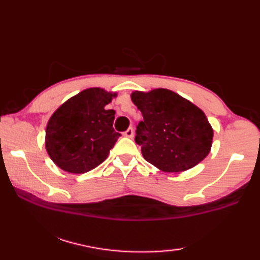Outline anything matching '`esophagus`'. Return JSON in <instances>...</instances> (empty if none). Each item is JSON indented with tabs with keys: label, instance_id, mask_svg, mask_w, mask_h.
<instances>
[{
	"label": "esophagus",
	"instance_id": "obj_1",
	"mask_svg": "<svg viewBox=\"0 0 260 260\" xmlns=\"http://www.w3.org/2000/svg\"><path fill=\"white\" fill-rule=\"evenodd\" d=\"M123 135H124L125 137H129V139H132V137L134 136V129H133V127H129L128 129L125 131Z\"/></svg>",
	"mask_w": 260,
	"mask_h": 260
}]
</instances>
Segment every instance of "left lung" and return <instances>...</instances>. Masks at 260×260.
Wrapping results in <instances>:
<instances>
[{"label": "left lung", "mask_w": 260, "mask_h": 260, "mask_svg": "<svg viewBox=\"0 0 260 260\" xmlns=\"http://www.w3.org/2000/svg\"><path fill=\"white\" fill-rule=\"evenodd\" d=\"M131 97L143 115L135 142L148 163L163 172H182L207 157L213 129L200 108L164 88Z\"/></svg>", "instance_id": "1"}]
</instances>
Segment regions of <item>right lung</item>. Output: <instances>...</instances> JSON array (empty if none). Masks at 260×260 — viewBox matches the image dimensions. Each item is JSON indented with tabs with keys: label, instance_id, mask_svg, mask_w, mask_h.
<instances>
[{
	"label": "right lung",
	"instance_id": "right-lung-1",
	"mask_svg": "<svg viewBox=\"0 0 260 260\" xmlns=\"http://www.w3.org/2000/svg\"><path fill=\"white\" fill-rule=\"evenodd\" d=\"M113 97L116 93L89 88L52 114L46 129V148L60 169L81 174L107 158L120 136L113 127L115 110L106 109Z\"/></svg>",
	"mask_w": 260,
	"mask_h": 260
}]
</instances>
